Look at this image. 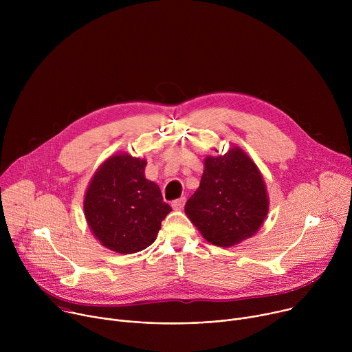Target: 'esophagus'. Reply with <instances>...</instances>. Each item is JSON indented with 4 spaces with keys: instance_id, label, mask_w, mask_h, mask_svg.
<instances>
[{
    "instance_id": "1",
    "label": "esophagus",
    "mask_w": 352,
    "mask_h": 352,
    "mask_svg": "<svg viewBox=\"0 0 352 352\" xmlns=\"http://www.w3.org/2000/svg\"><path fill=\"white\" fill-rule=\"evenodd\" d=\"M184 205H185V196H182V197H179V199H175V200H173V202H171V206H173L175 210L182 209Z\"/></svg>"
}]
</instances>
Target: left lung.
<instances>
[{
    "mask_svg": "<svg viewBox=\"0 0 352 352\" xmlns=\"http://www.w3.org/2000/svg\"><path fill=\"white\" fill-rule=\"evenodd\" d=\"M267 210L265 181L239 147L205 160L200 185L185 205L189 220L217 246H232L252 236Z\"/></svg>",
    "mask_w": 352,
    "mask_h": 352,
    "instance_id": "obj_1",
    "label": "left lung"
}]
</instances>
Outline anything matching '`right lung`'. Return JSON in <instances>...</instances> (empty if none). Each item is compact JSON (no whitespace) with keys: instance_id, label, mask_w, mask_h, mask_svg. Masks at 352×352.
<instances>
[{"instance_id":"right-lung-1","label":"right lung","mask_w":352,"mask_h":352,"mask_svg":"<svg viewBox=\"0 0 352 352\" xmlns=\"http://www.w3.org/2000/svg\"><path fill=\"white\" fill-rule=\"evenodd\" d=\"M144 160L116 155L90 181L85 216L94 236L118 254H135L152 245L171 212L157 184L144 178Z\"/></svg>"}]
</instances>
